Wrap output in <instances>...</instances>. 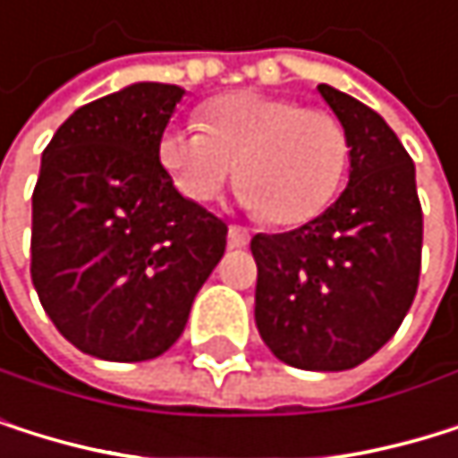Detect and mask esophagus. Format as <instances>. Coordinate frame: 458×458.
<instances>
[{"instance_id":"34e87169","label":"esophagus","mask_w":458,"mask_h":458,"mask_svg":"<svg viewBox=\"0 0 458 458\" xmlns=\"http://www.w3.org/2000/svg\"><path fill=\"white\" fill-rule=\"evenodd\" d=\"M248 242H250L248 229H242V226H229V248H245Z\"/></svg>"}]
</instances>
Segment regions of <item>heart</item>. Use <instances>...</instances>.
Here are the masks:
<instances>
[{"instance_id": "1", "label": "heart", "mask_w": 458, "mask_h": 458, "mask_svg": "<svg viewBox=\"0 0 458 458\" xmlns=\"http://www.w3.org/2000/svg\"><path fill=\"white\" fill-rule=\"evenodd\" d=\"M201 125H169L157 139L161 166L199 204L218 199L237 169L245 208L297 226L327 208L347 169L341 123L286 98L232 92L204 103Z\"/></svg>"}]
</instances>
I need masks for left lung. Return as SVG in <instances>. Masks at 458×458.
Returning <instances> with one entry per match:
<instances>
[{"label": "left lung", "instance_id": "left-lung-1", "mask_svg": "<svg viewBox=\"0 0 458 458\" xmlns=\"http://www.w3.org/2000/svg\"><path fill=\"white\" fill-rule=\"evenodd\" d=\"M350 147V182L301 229L257 234L254 319L270 352L306 371H344L385 347L420 276L415 164L377 111L317 87Z\"/></svg>", "mask_w": 458, "mask_h": 458}]
</instances>
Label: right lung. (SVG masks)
I'll list each match as a JSON object with an SVG mask.
<instances>
[{
    "label": "right lung",
    "mask_w": 458,
    "mask_h": 458,
    "mask_svg": "<svg viewBox=\"0 0 458 458\" xmlns=\"http://www.w3.org/2000/svg\"><path fill=\"white\" fill-rule=\"evenodd\" d=\"M185 89L136 81L67 117L32 193V284L81 352L139 363L182 335L226 248V224L182 196L157 157Z\"/></svg>",
    "instance_id": "1"
}]
</instances>
